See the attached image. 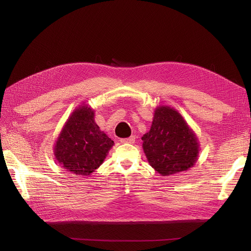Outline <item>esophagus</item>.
Returning a JSON list of instances; mask_svg holds the SVG:
<instances>
[{
	"instance_id": "1",
	"label": "esophagus",
	"mask_w": 251,
	"mask_h": 251,
	"mask_svg": "<svg viewBox=\"0 0 251 251\" xmlns=\"http://www.w3.org/2000/svg\"><path fill=\"white\" fill-rule=\"evenodd\" d=\"M120 141L123 143H134L135 142V136H131V137H127V138H123Z\"/></svg>"
}]
</instances>
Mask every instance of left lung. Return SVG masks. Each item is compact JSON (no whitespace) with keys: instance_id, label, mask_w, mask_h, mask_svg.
<instances>
[{"instance_id":"8db88e82","label":"left lung","mask_w":251,"mask_h":251,"mask_svg":"<svg viewBox=\"0 0 251 251\" xmlns=\"http://www.w3.org/2000/svg\"><path fill=\"white\" fill-rule=\"evenodd\" d=\"M143 151L150 164L162 176L183 172L197 161L199 144L180 114L159 107L149 133L142 136Z\"/></svg>"}]
</instances>
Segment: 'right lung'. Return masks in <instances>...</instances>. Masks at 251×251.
<instances>
[{
    "label": "right lung",
    "mask_w": 251,
    "mask_h": 251,
    "mask_svg": "<svg viewBox=\"0 0 251 251\" xmlns=\"http://www.w3.org/2000/svg\"><path fill=\"white\" fill-rule=\"evenodd\" d=\"M114 142L100 130L94 111L82 105L75 110L56 141L55 157L62 166L78 176L100 168Z\"/></svg>",
    "instance_id": "right-lung-1"
}]
</instances>
